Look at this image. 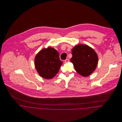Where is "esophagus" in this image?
Wrapping results in <instances>:
<instances>
[{"label":"esophagus","instance_id":"esophagus-1","mask_svg":"<svg viewBox=\"0 0 122 122\" xmlns=\"http://www.w3.org/2000/svg\"><path fill=\"white\" fill-rule=\"evenodd\" d=\"M64 62H65V63H68V62H69V60L68 59H66V60H65Z\"/></svg>","mask_w":122,"mask_h":122}]
</instances>
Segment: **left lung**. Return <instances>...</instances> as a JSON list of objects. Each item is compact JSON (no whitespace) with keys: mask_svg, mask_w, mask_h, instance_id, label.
Listing matches in <instances>:
<instances>
[{"mask_svg":"<svg viewBox=\"0 0 122 122\" xmlns=\"http://www.w3.org/2000/svg\"><path fill=\"white\" fill-rule=\"evenodd\" d=\"M71 52L72 57L70 61L79 74L87 77L96 69L98 57L92 47L86 45L79 44L73 48Z\"/></svg>","mask_w":122,"mask_h":122,"instance_id":"obj_1","label":"left lung"}]
</instances>
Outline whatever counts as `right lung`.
I'll return each instance as SVG.
<instances>
[{"label":"right lung","mask_w":122,"mask_h":122,"mask_svg":"<svg viewBox=\"0 0 122 122\" xmlns=\"http://www.w3.org/2000/svg\"><path fill=\"white\" fill-rule=\"evenodd\" d=\"M34 61L35 68L38 74L46 79L55 76L62 64L59 52L51 47L40 51L36 55Z\"/></svg>","instance_id":"1"}]
</instances>
